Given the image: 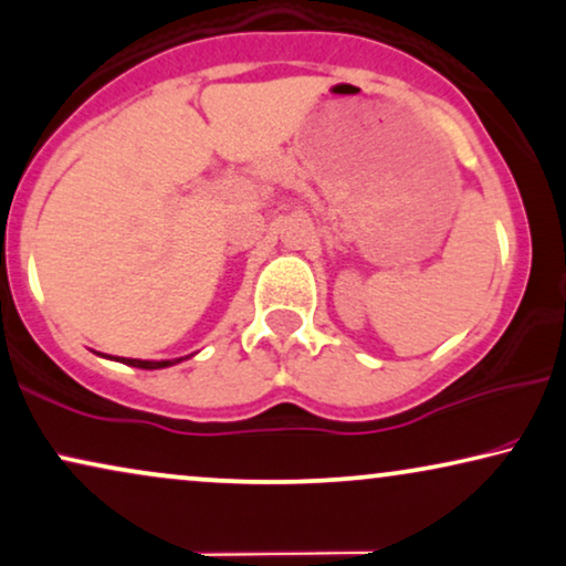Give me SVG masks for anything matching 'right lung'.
Wrapping results in <instances>:
<instances>
[{
  "label": "right lung",
  "mask_w": 566,
  "mask_h": 566,
  "mask_svg": "<svg viewBox=\"0 0 566 566\" xmlns=\"http://www.w3.org/2000/svg\"><path fill=\"white\" fill-rule=\"evenodd\" d=\"M116 361H122L127 366H137V369H166V366L185 361V358H174V361H139V358H116Z\"/></svg>",
  "instance_id": "right-lung-1"
}]
</instances>
